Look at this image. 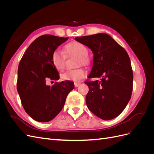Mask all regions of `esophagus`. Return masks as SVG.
Here are the masks:
<instances>
[{"label":"esophagus","mask_w":154,"mask_h":154,"mask_svg":"<svg viewBox=\"0 0 154 154\" xmlns=\"http://www.w3.org/2000/svg\"><path fill=\"white\" fill-rule=\"evenodd\" d=\"M80 84H81L80 82H75L74 83V86H75L76 87H78Z\"/></svg>","instance_id":"obj_1"}]
</instances>
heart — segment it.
Returning <instances> with one entry per match:
<instances>
[{
	"label": "heart",
	"instance_id": "heart-1",
	"mask_svg": "<svg viewBox=\"0 0 154 154\" xmlns=\"http://www.w3.org/2000/svg\"><path fill=\"white\" fill-rule=\"evenodd\" d=\"M64 51L68 57L75 56L78 57V65L79 66H87L89 63V58L88 57V51L86 46L83 44L72 42L67 44L64 47ZM51 63L54 67L59 71H62L66 66V57L65 54L59 49L55 50L51 55ZM86 76V72L84 69H78L76 70H69L65 72L62 78L63 80L78 82Z\"/></svg>",
	"mask_w": 154,
	"mask_h": 154
}]
</instances>
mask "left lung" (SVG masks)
Instances as JSON below:
<instances>
[{
	"label": "left lung",
	"instance_id": "8db88e82",
	"mask_svg": "<svg viewBox=\"0 0 154 154\" xmlns=\"http://www.w3.org/2000/svg\"><path fill=\"white\" fill-rule=\"evenodd\" d=\"M94 54L93 66L87 81L88 109L103 120L115 118L122 112L130 100L133 87V72L127 51L105 33L76 37Z\"/></svg>",
	"mask_w": 154,
	"mask_h": 154
}]
</instances>
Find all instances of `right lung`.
I'll return each mask as SVG.
<instances>
[{"mask_svg":"<svg viewBox=\"0 0 154 154\" xmlns=\"http://www.w3.org/2000/svg\"><path fill=\"white\" fill-rule=\"evenodd\" d=\"M68 38L51 35L39 36L30 44L18 65L17 91L26 113L37 122H48L54 118L74 88V83L67 80L52 87L46 85L48 79L59 80L51 55Z\"/></svg>","mask_w":154,"mask_h":154,"instance_id":"obj_1","label":"right lung"}]
</instances>
